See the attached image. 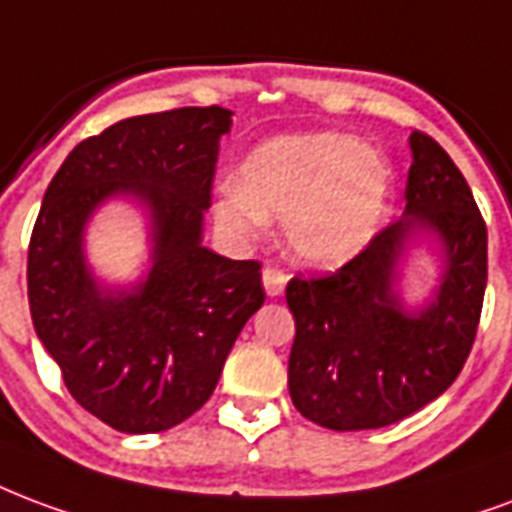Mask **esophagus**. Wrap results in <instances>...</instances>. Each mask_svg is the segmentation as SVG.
I'll return each mask as SVG.
<instances>
[{
    "instance_id": "obj_1",
    "label": "esophagus",
    "mask_w": 512,
    "mask_h": 512,
    "mask_svg": "<svg viewBox=\"0 0 512 512\" xmlns=\"http://www.w3.org/2000/svg\"><path fill=\"white\" fill-rule=\"evenodd\" d=\"M263 285H266V293L271 295V298H276V295L285 293L287 274H285V271H282V268L268 266L266 271H263Z\"/></svg>"
}]
</instances>
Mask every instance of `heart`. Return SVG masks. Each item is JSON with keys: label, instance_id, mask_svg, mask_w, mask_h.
Returning <instances> with one entry per match:
<instances>
[{"label": "heart", "instance_id": "obj_1", "mask_svg": "<svg viewBox=\"0 0 512 512\" xmlns=\"http://www.w3.org/2000/svg\"><path fill=\"white\" fill-rule=\"evenodd\" d=\"M391 192V168L342 132L287 135L257 146L241 181L219 189L214 217L227 236L252 241L285 217V241L309 266H342L369 244Z\"/></svg>", "mask_w": 512, "mask_h": 512}]
</instances>
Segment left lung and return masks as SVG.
Returning <instances> with one entry per match:
<instances>
[{"mask_svg":"<svg viewBox=\"0 0 512 512\" xmlns=\"http://www.w3.org/2000/svg\"><path fill=\"white\" fill-rule=\"evenodd\" d=\"M410 149L404 217L342 268L287 282L295 317L290 399L325 429H382L418 412L448 391L475 344L488 276L486 222L437 140L415 130ZM418 229L440 238L446 276L435 304L407 315L392 293V268Z\"/></svg>","mask_w":512,"mask_h":512,"instance_id":"1","label":"left lung"}]
</instances>
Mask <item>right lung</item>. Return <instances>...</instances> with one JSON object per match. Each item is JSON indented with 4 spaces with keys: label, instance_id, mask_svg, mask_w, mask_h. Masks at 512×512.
Listing matches in <instances>:
<instances>
[{
    "label": "right lung",
    "instance_id": "add662e5",
    "mask_svg": "<svg viewBox=\"0 0 512 512\" xmlns=\"http://www.w3.org/2000/svg\"><path fill=\"white\" fill-rule=\"evenodd\" d=\"M230 116L208 105L116 121L81 140L45 189L26 260L34 331L73 399L124 434L195 415L266 301L257 260L200 246ZM113 194L143 199L155 225L150 279L119 296L102 294L82 260V225Z\"/></svg>",
    "mask_w": 512,
    "mask_h": 512
}]
</instances>
